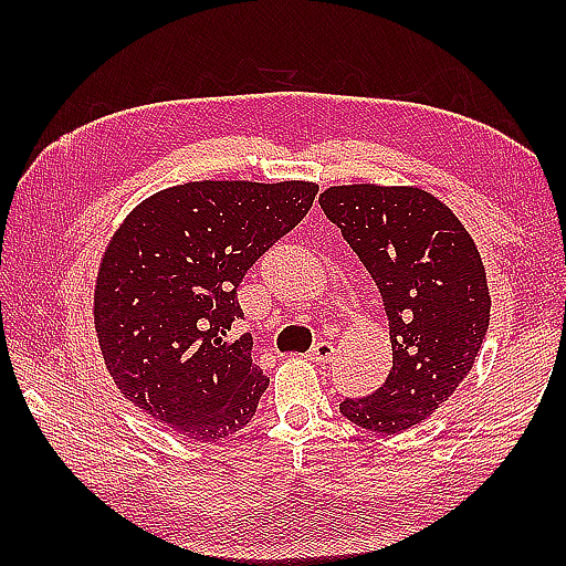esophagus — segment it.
<instances>
[{
  "label": "esophagus",
  "instance_id": "1",
  "mask_svg": "<svg viewBox=\"0 0 566 566\" xmlns=\"http://www.w3.org/2000/svg\"><path fill=\"white\" fill-rule=\"evenodd\" d=\"M333 355H335V345H333V343H328V340H321V343H316L314 347H311L306 357L311 359V363L326 365V363H331Z\"/></svg>",
  "mask_w": 566,
  "mask_h": 566
}]
</instances>
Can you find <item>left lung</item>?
I'll use <instances>...</instances> for the list:
<instances>
[{
	"label": "left lung",
	"mask_w": 566,
	"mask_h": 566,
	"mask_svg": "<svg viewBox=\"0 0 566 566\" xmlns=\"http://www.w3.org/2000/svg\"><path fill=\"white\" fill-rule=\"evenodd\" d=\"M318 201L377 284L394 355L387 381L345 399L340 413L394 436L436 413L474 367L491 311L484 262L460 219L426 189L343 185Z\"/></svg>",
	"instance_id": "obj_1"
}]
</instances>
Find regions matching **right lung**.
<instances>
[{
    "mask_svg": "<svg viewBox=\"0 0 566 566\" xmlns=\"http://www.w3.org/2000/svg\"><path fill=\"white\" fill-rule=\"evenodd\" d=\"M316 182L203 179L143 199L116 228L94 284V331L116 387L195 442L245 428L270 377L252 365L238 284L308 213Z\"/></svg>",
    "mask_w": 566,
    "mask_h": 566,
    "instance_id": "add662e5",
    "label": "right lung"
}]
</instances>
